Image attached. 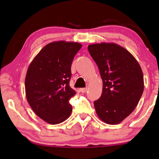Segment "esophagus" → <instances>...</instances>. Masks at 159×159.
Wrapping results in <instances>:
<instances>
[{"label":"esophagus","instance_id":"1","mask_svg":"<svg viewBox=\"0 0 159 159\" xmlns=\"http://www.w3.org/2000/svg\"><path fill=\"white\" fill-rule=\"evenodd\" d=\"M80 91H81V92L82 93H86L87 92V90H88V88H80Z\"/></svg>","mask_w":159,"mask_h":159}]
</instances>
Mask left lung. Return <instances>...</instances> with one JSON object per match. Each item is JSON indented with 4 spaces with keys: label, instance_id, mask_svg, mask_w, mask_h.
<instances>
[{
    "label": "left lung",
    "instance_id": "left-lung-1",
    "mask_svg": "<svg viewBox=\"0 0 159 159\" xmlns=\"http://www.w3.org/2000/svg\"><path fill=\"white\" fill-rule=\"evenodd\" d=\"M88 48L103 80L101 96L94 102L95 111L103 122L118 125L133 111L142 96L143 71L135 58L116 43H95Z\"/></svg>",
    "mask_w": 159,
    "mask_h": 159
}]
</instances>
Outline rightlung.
Returning a JSON list of instances; mask_svg holds the SVG:
<instances>
[{"instance_id": "obj_1", "label": "right lung", "mask_w": 159, "mask_h": 159, "mask_svg": "<svg viewBox=\"0 0 159 159\" xmlns=\"http://www.w3.org/2000/svg\"><path fill=\"white\" fill-rule=\"evenodd\" d=\"M82 44L56 41L45 45L28 67L25 93L37 116L51 125L64 121L71 115L69 99L76 94L69 86L71 66Z\"/></svg>"}]
</instances>
